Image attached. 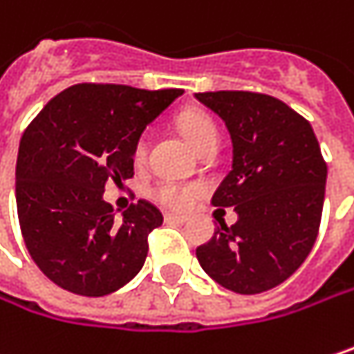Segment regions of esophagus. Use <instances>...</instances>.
I'll return each mask as SVG.
<instances>
[{"label":"esophagus","mask_w":354,"mask_h":354,"mask_svg":"<svg viewBox=\"0 0 354 354\" xmlns=\"http://www.w3.org/2000/svg\"><path fill=\"white\" fill-rule=\"evenodd\" d=\"M164 221H166V223H186L188 216H184V214H174V212H166V214H164Z\"/></svg>","instance_id":"esophagus-1"}]
</instances>
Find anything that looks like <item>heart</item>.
I'll return each instance as SVG.
<instances>
[{
	"label": "heart",
	"instance_id": "1",
	"mask_svg": "<svg viewBox=\"0 0 354 354\" xmlns=\"http://www.w3.org/2000/svg\"><path fill=\"white\" fill-rule=\"evenodd\" d=\"M180 131L186 138V142L192 145L196 151L209 142H216L218 131L214 121L210 119V115L198 109L186 111L180 115L178 119ZM145 158V138L142 136L136 145H133V160L136 162H144ZM198 194V186L196 184H184V182H174V180H158L147 188V196L166 207V209L184 210L188 209L194 201V196Z\"/></svg>",
	"mask_w": 354,
	"mask_h": 354
}]
</instances>
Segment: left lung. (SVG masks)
Here are the masks:
<instances>
[{
	"mask_svg": "<svg viewBox=\"0 0 354 354\" xmlns=\"http://www.w3.org/2000/svg\"><path fill=\"white\" fill-rule=\"evenodd\" d=\"M196 99L223 117L233 140V170L212 205L235 207L239 214L231 227L221 221L196 257L231 292H268L296 272L314 247L326 162L308 119L275 97L214 91L196 93Z\"/></svg>",
	"mask_w": 354,
	"mask_h": 354,
	"instance_id": "1",
	"label": "left lung"
}]
</instances>
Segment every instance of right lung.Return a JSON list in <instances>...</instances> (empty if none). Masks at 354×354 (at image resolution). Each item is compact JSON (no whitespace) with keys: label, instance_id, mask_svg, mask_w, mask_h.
<instances>
[{"label":"right lung","instance_id":"right-lung-1","mask_svg":"<svg viewBox=\"0 0 354 354\" xmlns=\"http://www.w3.org/2000/svg\"><path fill=\"white\" fill-rule=\"evenodd\" d=\"M182 93L81 82L26 127L16 164L19 229L34 263L58 288L99 298L144 268L162 212L138 201L119 221L103 192L109 182L133 178V145Z\"/></svg>","mask_w":354,"mask_h":354}]
</instances>
